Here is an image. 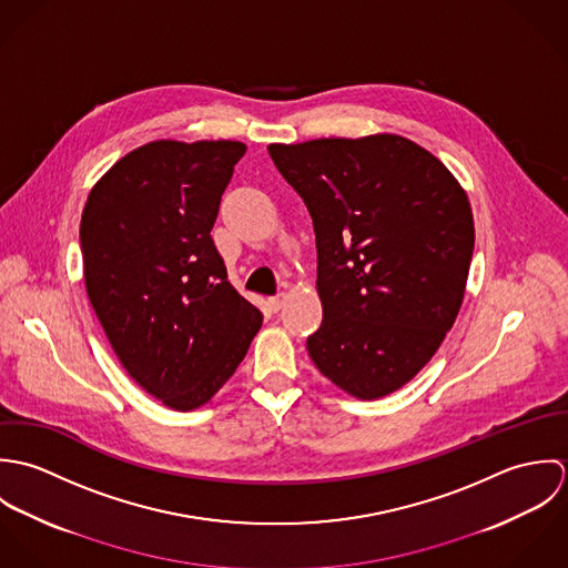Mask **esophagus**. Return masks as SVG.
I'll list each match as a JSON object with an SVG mask.
<instances>
[{
	"instance_id": "1",
	"label": "esophagus",
	"mask_w": 568,
	"mask_h": 568,
	"mask_svg": "<svg viewBox=\"0 0 568 568\" xmlns=\"http://www.w3.org/2000/svg\"><path fill=\"white\" fill-rule=\"evenodd\" d=\"M266 306H268V311H271V313H277V311L284 306V295H275V297H268Z\"/></svg>"
}]
</instances>
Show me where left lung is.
Here are the masks:
<instances>
[{"instance_id":"left-lung-1","label":"left lung","mask_w":568,"mask_h":568,"mask_svg":"<svg viewBox=\"0 0 568 568\" xmlns=\"http://www.w3.org/2000/svg\"><path fill=\"white\" fill-rule=\"evenodd\" d=\"M317 241V369L361 400L408 383L462 308L475 221L448 168L400 135L271 144Z\"/></svg>"}]
</instances>
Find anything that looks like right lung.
<instances>
[{
	"label": "right lung",
	"instance_id": "1",
	"mask_svg": "<svg viewBox=\"0 0 568 568\" xmlns=\"http://www.w3.org/2000/svg\"><path fill=\"white\" fill-rule=\"evenodd\" d=\"M244 151L151 142L115 163L82 210L89 302L131 378L176 410L205 405L262 325L210 236Z\"/></svg>",
	"mask_w": 568,
	"mask_h": 568
}]
</instances>
